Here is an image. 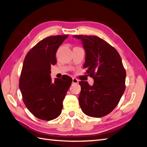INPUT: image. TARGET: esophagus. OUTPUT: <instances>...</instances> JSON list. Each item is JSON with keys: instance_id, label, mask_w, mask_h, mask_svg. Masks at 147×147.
Masks as SVG:
<instances>
[{"instance_id": "1", "label": "esophagus", "mask_w": 147, "mask_h": 147, "mask_svg": "<svg viewBox=\"0 0 147 147\" xmlns=\"http://www.w3.org/2000/svg\"><path fill=\"white\" fill-rule=\"evenodd\" d=\"M72 83H73L74 84H78L79 81L77 80L76 78H72Z\"/></svg>"}]
</instances>
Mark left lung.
Listing matches in <instances>:
<instances>
[{
	"mask_svg": "<svg viewBox=\"0 0 147 147\" xmlns=\"http://www.w3.org/2000/svg\"><path fill=\"white\" fill-rule=\"evenodd\" d=\"M81 39L85 51L83 65L93 78L91 86L81 81L79 102L87 116L100 118L110 114L122 96L125 89L126 72L118 52L105 40L94 35H74Z\"/></svg>",
	"mask_w": 147,
	"mask_h": 147,
	"instance_id": "8db88e82",
	"label": "left lung"
}]
</instances>
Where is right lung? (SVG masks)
<instances>
[{
  "mask_svg": "<svg viewBox=\"0 0 147 147\" xmlns=\"http://www.w3.org/2000/svg\"><path fill=\"white\" fill-rule=\"evenodd\" d=\"M67 35L50 36L40 40L27 54L19 87L27 108L36 118L49 121L60 115L63 100L72 79L64 75L52 81L50 74L56 64V53Z\"/></svg>",
  "mask_w": 147,
  "mask_h": 147,
  "instance_id": "add662e5",
  "label": "right lung"
}]
</instances>
